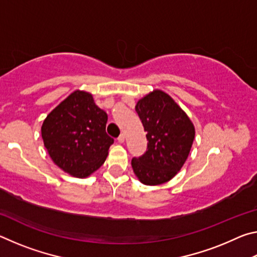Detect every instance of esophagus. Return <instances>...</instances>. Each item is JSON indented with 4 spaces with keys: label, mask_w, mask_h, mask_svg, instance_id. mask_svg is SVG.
Instances as JSON below:
<instances>
[{
    "label": "esophagus",
    "mask_w": 257,
    "mask_h": 257,
    "mask_svg": "<svg viewBox=\"0 0 257 257\" xmlns=\"http://www.w3.org/2000/svg\"><path fill=\"white\" fill-rule=\"evenodd\" d=\"M118 142L119 143H123L124 142V135L123 134H121L120 136L118 137Z\"/></svg>",
    "instance_id": "esophagus-1"
}]
</instances>
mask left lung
<instances>
[{
    "mask_svg": "<svg viewBox=\"0 0 257 257\" xmlns=\"http://www.w3.org/2000/svg\"><path fill=\"white\" fill-rule=\"evenodd\" d=\"M136 112L149 143L145 153L132 160L134 172L145 185L164 184L177 175L188 158L195 128L178 104L161 90L139 99Z\"/></svg>",
    "mask_w": 257,
    "mask_h": 257,
    "instance_id": "obj_1",
    "label": "left lung"
}]
</instances>
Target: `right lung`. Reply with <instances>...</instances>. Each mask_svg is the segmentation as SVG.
<instances>
[{"mask_svg": "<svg viewBox=\"0 0 257 257\" xmlns=\"http://www.w3.org/2000/svg\"><path fill=\"white\" fill-rule=\"evenodd\" d=\"M107 114L88 93L76 90L59 104L42 125V137L53 162L84 178L104 163L114 139L105 132Z\"/></svg>", "mask_w": 257, "mask_h": 257, "instance_id": "1", "label": "right lung"}]
</instances>
